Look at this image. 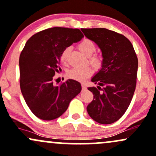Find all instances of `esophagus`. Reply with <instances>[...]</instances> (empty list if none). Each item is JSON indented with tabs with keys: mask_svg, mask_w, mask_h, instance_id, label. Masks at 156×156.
Listing matches in <instances>:
<instances>
[{
	"mask_svg": "<svg viewBox=\"0 0 156 156\" xmlns=\"http://www.w3.org/2000/svg\"><path fill=\"white\" fill-rule=\"evenodd\" d=\"M81 87H82V90H86V86H85V84H83V83H82L81 84Z\"/></svg>",
	"mask_w": 156,
	"mask_h": 156,
	"instance_id": "1",
	"label": "esophagus"
}]
</instances>
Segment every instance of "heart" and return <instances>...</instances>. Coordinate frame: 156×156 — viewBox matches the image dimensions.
<instances>
[{
  "instance_id": "1",
  "label": "heart",
  "mask_w": 156,
  "mask_h": 156,
  "mask_svg": "<svg viewBox=\"0 0 156 156\" xmlns=\"http://www.w3.org/2000/svg\"><path fill=\"white\" fill-rule=\"evenodd\" d=\"M78 48L85 55L88 56V57L92 56L96 50V46H95V43L90 39H84V40L82 41L78 45ZM69 51L70 47H67L64 48L61 52V61L64 64H66V61H67ZM90 62L95 67H99L101 65L102 61L99 57L93 56L90 58ZM92 74V69L90 67L73 68L68 71L67 76L70 79L80 82H84Z\"/></svg>"
}]
</instances>
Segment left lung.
Instances as JSON below:
<instances>
[{
	"instance_id": "8db88e82",
	"label": "left lung",
	"mask_w": 156,
	"mask_h": 156,
	"mask_svg": "<svg viewBox=\"0 0 156 156\" xmlns=\"http://www.w3.org/2000/svg\"><path fill=\"white\" fill-rule=\"evenodd\" d=\"M81 31L98 46L103 58L101 68L91 80L97 87H88L94 98L87 112L99 124H112L125 113L134 95L138 58L133 44L121 34L104 28Z\"/></svg>"
}]
</instances>
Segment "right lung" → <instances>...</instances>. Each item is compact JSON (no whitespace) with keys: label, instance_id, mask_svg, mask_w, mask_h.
Wrapping results in <instances>:
<instances>
[{"label":"right lung","instance_id":"right-lung-1","mask_svg":"<svg viewBox=\"0 0 156 156\" xmlns=\"http://www.w3.org/2000/svg\"><path fill=\"white\" fill-rule=\"evenodd\" d=\"M83 37L78 29L53 27L35 34L26 43L19 58L20 90L29 108L40 119L60 117L81 91V83L73 79L55 85L53 76L61 70L63 49Z\"/></svg>","mask_w":156,"mask_h":156}]
</instances>
